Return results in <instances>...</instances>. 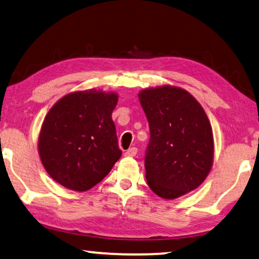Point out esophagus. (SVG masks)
I'll return each instance as SVG.
<instances>
[{
	"instance_id": "esophagus-1",
	"label": "esophagus",
	"mask_w": 259,
	"mask_h": 259,
	"mask_svg": "<svg viewBox=\"0 0 259 259\" xmlns=\"http://www.w3.org/2000/svg\"><path fill=\"white\" fill-rule=\"evenodd\" d=\"M138 153V148H135V147H132V148H130L128 150H126L125 152V156H135Z\"/></svg>"
}]
</instances>
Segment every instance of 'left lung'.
<instances>
[{
	"mask_svg": "<svg viewBox=\"0 0 259 259\" xmlns=\"http://www.w3.org/2000/svg\"><path fill=\"white\" fill-rule=\"evenodd\" d=\"M139 101L149 122L146 178L154 193L176 199L197 189L213 165L207 114L188 91L172 85L143 89Z\"/></svg>",
	"mask_w": 259,
	"mask_h": 259,
	"instance_id": "left-lung-1",
	"label": "left lung"
}]
</instances>
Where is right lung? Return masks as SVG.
<instances>
[{"mask_svg": "<svg viewBox=\"0 0 259 259\" xmlns=\"http://www.w3.org/2000/svg\"><path fill=\"white\" fill-rule=\"evenodd\" d=\"M116 93L89 89L70 93L46 114L38 152L47 174L69 190L94 188L121 156L112 111Z\"/></svg>", "mask_w": 259, "mask_h": 259, "instance_id": "obj_1", "label": "right lung"}]
</instances>
